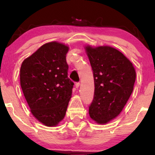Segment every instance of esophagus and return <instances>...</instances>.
<instances>
[{"instance_id": "1", "label": "esophagus", "mask_w": 155, "mask_h": 155, "mask_svg": "<svg viewBox=\"0 0 155 155\" xmlns=\"http://www.w3.org/2000/svg\"><path fill=\"white\" fill-rule=\"evenodd\" d=\"M80 82H76L75 83V87H76V88H78L80 87Z\"/></svg>"}]
</instances>
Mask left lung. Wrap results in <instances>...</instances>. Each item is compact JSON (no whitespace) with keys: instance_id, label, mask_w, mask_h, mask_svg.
Here are the masks:
<instances>
[{"instance_id":"left-lung-1","label":"left lung","mask_w":155,"mask_h":155,"mask_svg":"<svg viewBox=\"0 0 155 155\" xmlns=\"http://www.w3.org/2000/svg\"><path fill=\"white\" fill-rule=\"evenodd\" d=\"M85 50L94 82L89 114L97 124H105L124 109L133 92L136 73L132 63L116 48L87 46Z\"/></svg>"}]
</instances>
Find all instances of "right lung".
Instances as JSON below:
<instances>
[{"label": "right lung", "instance_id": "add662e5", "mask_svg": "<svg viewBox=\"0 0 155 155\" xmlns=\"http://www.w3.org/2000/svg\"><path fill=\"white\" fill-rule=\"evenodd\" d=\"M68 46L56 41L46 43L24 60L20 85L37 119L56 126L65 117L74 83L68 77Z\"/></svg>", "mask_w": 155, "mask_h": 155}]
</instances>
